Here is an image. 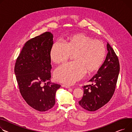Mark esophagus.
I'll return each mask as SVG.
<instances>
[{
    "label": "esophagus",
    "mask_w": 132,
    "mask_h": 132,
    "mask_svg": "<svg viewBox=\"0 0 132 132\" xmlns=\"http://www.w3.org/2000/svg\"><path fill=\"white\" fill-rule=\"evenodd\" d=\"M61 86H62V87H65V88H69V87H71L69 86H68V85H64V84L62 85Z\"/></svg>",
    "instance_id": "1"
}]
</instances>
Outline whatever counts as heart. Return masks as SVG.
Segmentation results:
<instances>
[{
  "mask_svg": "<svg viewBox=\"0 0 132 132\" xmlns=\"http://www.w3.org/2000/svg\"><path fill=\"white\" fill-rule=\"evenodd\" d=\"M106 53V47L101 41L83 33L68 37L64 40V45L56 42L50 51L52 62L65 63L72 55L74 62L56 68L54 78L60 83L72 85L83 77L86 73L90 74L96 71L102 65Z\"/></svg>",
  "mask_w": 132,
  "mask_h": 132,
  "instance_id": "obj_1",
  "label": "heart"
}]
</instances>
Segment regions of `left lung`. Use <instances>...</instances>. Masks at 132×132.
Wrapping results in <instances>:
<instances>
[{
    "label": "left lung",
    "instance_id": "obj_1",
    "mask_svg": "<svg viewBox=\"0 0 132 132\" xmlns=\"http://www.w3.org/2000/svg\"><path fill=\"white\" fill-rule=\"evenodd\" d=\"M108 53L103 63L89 81L92 84L83 86L84 94L78 102L84 109L94 111L109 102L115 92L119 72L118 58L107 43Z\"/></svg>",
    "mask_w": 132,
    "mask_h": 132
}]
</instances>
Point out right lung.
Returning <instances> with one entry per match:
<instances>
[{"mask_svg": "<svg viewBox=\"0 0 132 132\" xmlns=\"http://www.w3.org/2000/svg\"><path fill=\"white\" fill-rule=\"evenodd\" d=\"M53 34L46 32L26 42L17 58L14 72L20 93L29 106L46 111L55 104L60 85L50 81V49Z\"/></svg>", "mask_w": 132, "mask_h": 132, "instance_id": "add662e5", "label": "right lung"}]
</instances>
